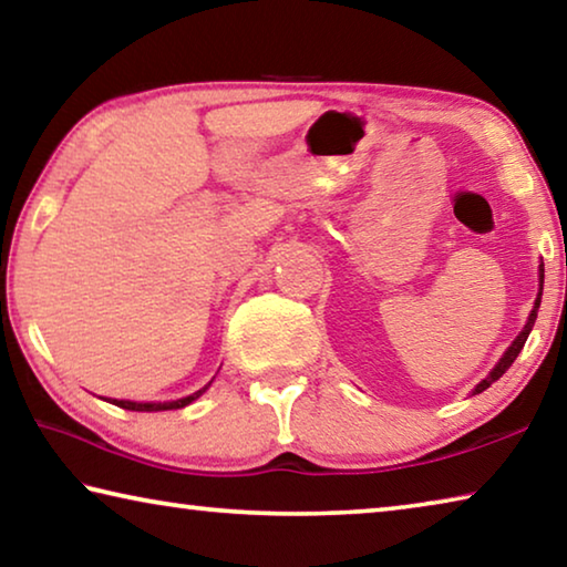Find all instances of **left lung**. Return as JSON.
<instances>
[{
	"label": "left lung",
	"instance_id": "obj_1",
	"mask_svg": "<svg viewBox=\"0 0 567 567\" xmlns=\"http://www.w3.org/2000/svg\"><path fill=\"white\" fill-rule=\"evenodd\" d=\"M543 277H545V270H543V265H540V292H537V300H535V307H533V312H530V318H527V322H525V328H523V332L520 334H517V338H515V342L511 344V348H507L505 350V354H503V358H501V362H497L495 364V368H493V372H491V375H487L483 382H480V385L473 390L475 392V395H477V392H483V390H487V388H491L493 385V382L497 380V378H503V372L507 370V368H511V364L515 362V358H517V354H520V350H523V344H525V340H527V334H530V330H533V324H535V318H537V307H540V295H543Z\"/></svg>",
	"mask_w": 567,
	"mask_h": 567
}]
</instances>
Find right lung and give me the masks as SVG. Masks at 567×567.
Returning <instances> with one entry per match:
<instances>
[{"label":"right lung","instance_id":"right-lung-1","mask_svg":"<svg viewBox=\"0 0 567 567\" xmlns=\"http://www.w3.org/2000/svg\"><path fill=\"white\" fill-rule=\"evenodd\" d=\"M209 385H205L203 390H197V392H192V395H187V398H182V400H172V402H130V400H112V405H117V408H124V410H134V412H157V410H179V408H185V405H189L192 400H197L199 395H203V392L207 390Z\"/></svg>","mask_w":567,"mask_h":567}]
</instances>
